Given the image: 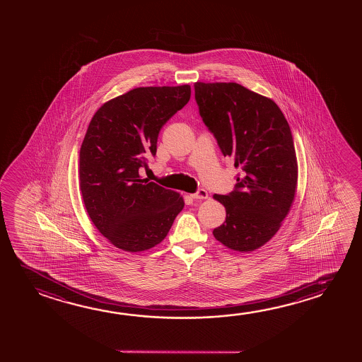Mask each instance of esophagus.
Wrapping results in <instances>:
<instances>
[{"label": "esophagus", "mask_w": 362, "mask_h": 362, "mask_svg": "<svg viewBox=\"0 0 362 362\" xmlns=\"http://www.w3.org/2000/svg\"><path fill=\"white\" fill-rule=\"evenodd\" d=\"M190 197L193 198V199H206L208 198L207 190L206 189H198L196 193H193V194H190Z\"/></svg>", "instance_id": "34e87169"}]
</instances>
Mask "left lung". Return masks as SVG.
<instances>
[{"instance_id": "1", "label": "left lung", "mask_w": 362, "mask_h": 362, "mask_svg": "<svg viewBox=\"0 0 362 362\" xmlns=\"http://www.w3.org/2000/svg\"><path fill=\"white\" fill-rule=\"evenodd\" d=\"M199 115L223 156L243 173L226 196V221L214 236L226 247L249 252L278 232L294 201L296 148L278 105L238 83L194 84Z\"/></svg>"}]
</instances>
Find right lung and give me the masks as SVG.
<instances>
[{
    "label": "right lung",
    "mask_w": 362,
    "mask_h": 362,
    "mask_svg": "<svg viewBox=\"0 0 362 362\" xmlns=\"http://www.w3.org/2000/svg\"><path fill=\"white\" fill-rule=\"evenodd\" d=\"M190 98V86L140 87L106 102L79 151V187L89 218L117 249L139 252L165 238L183 209L177 192L140 177L166 121Z\"/></svg>",
    "instance_id": "add662e5"
}]
</instances>
